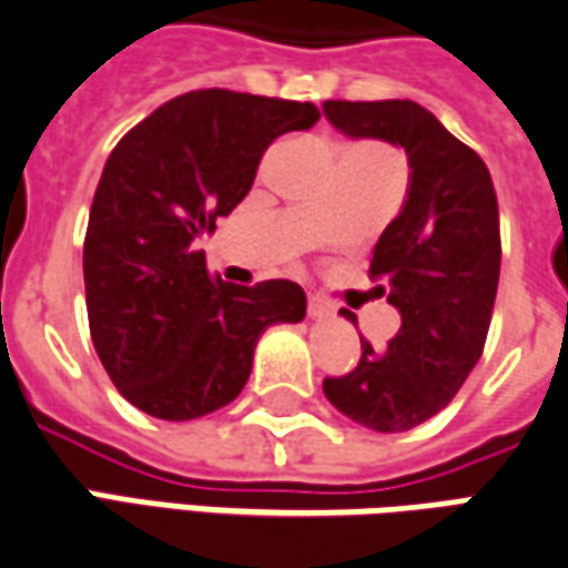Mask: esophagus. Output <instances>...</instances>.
<instances>
[{
	"mask_svg": "<svg viewBox=\"0 0 568 568\" xmlns=\"http://www.w3.org/2000/svg\"><path fill=\"white\" fill-rule=\"evenodd\" d=\"M307 313H310V320H325V316H328V307L322 304L320 297H310Z\"/></svg>",
	"mask_w": 568,
	"mask_h": 568,
	"instance_id": "obj_1",
	"label": "esophagus"
}]
</instances>
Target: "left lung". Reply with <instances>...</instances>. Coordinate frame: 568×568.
<instances>
[{"label": "left lung", "instance_id": "left-lung-1", "mask_svg": "<svg viewBox=\"0 0 568 568\" xmlns=\"http://www.w3.org/2000/svg\"><path fill=\"white\" fill-rule=\"evenodd\" d=\"M353 140L405 149L407 200L374 246V292L402 313L389 346L362 341V358L322 389L344 417L407 432L450 405L484 353L499 288V203L487 163L414 100L322 105ZM346 320L356 316L346 313Z\"/></svg>", "mask_w": 568, "mask_h": 568}]
</instances>
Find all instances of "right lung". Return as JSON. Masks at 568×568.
<instances>
[{
	"label": "right lung",
	"mask_w": 568,
	"mask_h": 568,
	"mask_svg": "<svg viewBox=\"0 0 568 568\" xmlns=\"http://www.w3.org/2000/svg\"><path fill=\"white\" fill-rule=\"evenodd\" d=\"M316 121L313 103L210 88L154 109L109 154L84 236L88 322L105 374L149 417L231 405L264 328L304 320L301 285L212 280L194 240L246 197L273 140Z\"/></svg>",
	"instance_id": "1"
}]
</instances>
